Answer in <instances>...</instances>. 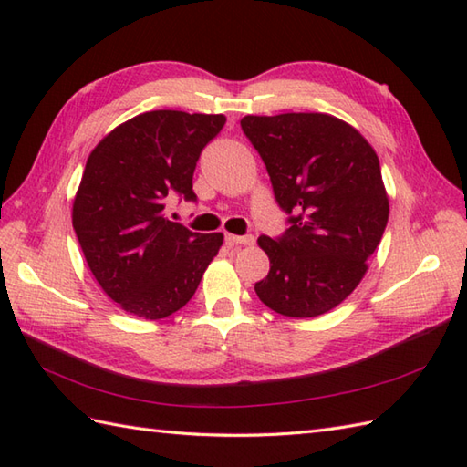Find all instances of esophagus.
I'll return each mask as SVG.
<instances>
[{
  "label": "esophagus",
  "mask_w": 467,
  "mask_h": 467,
  "mask_svg": "<svg viewBox=\"0 0 467 467\" xmlns=\"http://www.w3.org/2000/svg\"><path fill=\"white\" fill-rule=\"evenodd\" d=\"M224 241L228 246H241V244H253L254 236L253 234H244V236H236V234H226Z\"/></svg>",
  "instance_id": "1"
}]
</instances>
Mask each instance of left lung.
<instances>
[{
  "label": "left lung",
  "instance_id": "1",
  "mask_svg": "<svg viewBox=\"0 0 467 467\" xmlns=\"http://www.w3.org/2000/svg\"><path fill=\"white\" fill-rule=\"evenodd\" d=\"M244 136L269 172L289 228L259 236L271 271L254 285L285 317H317L349 296L389 218L379 158L369 142L329 114L244 116Z\"/></svg>",
  "mask_w": 467,
  "mask_h": 467
}]
</instances>
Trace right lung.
<instances>
[{"mask_svg":"<svg viewBox=\"0 0 467 467\" xmlns=\"http://www.w3.org/2000/svg\"><path fill=\"white\" fill-rule=\"evenodd\" d=\"M223 114L154 110L108 134L88 156L72 223L86 263L124 311L164 319L192 299L223 234L162 214L168 196L196 202L192 176Z\"/></svg>","mask_w":467,"mask_h":467,"instance_id":"add662e5","label":"right lung"}]
</instances>
